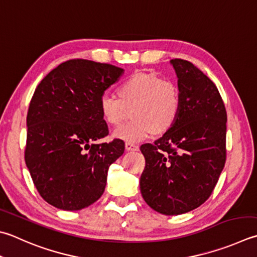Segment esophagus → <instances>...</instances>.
<instances>
[{
    "label": "esophagus",
    "mask_w": 257,
    "mask_h": 257,
    "mask_svg": "<svg viewBox=\"0 0 257 257\" xmlns=\"http://www.w3.org/2000/svg\"><path fill=\"white\" fill-rule=\"evenodd\" d=\"M125 149H126L127 151H138L139 145L134 144V143H131V142H126V143H125Z\"/></svg>",
    "instance_id": "esophagus-1"
}]
</instances>
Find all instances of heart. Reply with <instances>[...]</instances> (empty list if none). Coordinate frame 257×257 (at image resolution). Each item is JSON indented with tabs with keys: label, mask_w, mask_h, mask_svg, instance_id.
<instances>
[{
	"label": "heart",
	"mask_w": 257,
	"mask_h": 257,
	"mask_svg": "<svg viewBox=\"0 0 257 257\" xmlns=\"http://www.w3.org/2000/svg\"><path fill=\"white\" fill-rule=\"evenodd\" d=\"M117 98L104 95L99 99L101 119L119 127L131 114L132 120L116 131L114 137L128 142L141 141L152 133L164 134L177 123L181 110V94L176 83L156 74L139 71L116 88Z\"/></svg>",
	"instance_id": "obj_1"
}]
</instances>
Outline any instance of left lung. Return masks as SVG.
I'll list each match as a JSON object with an SVG mask.
<instances>
[{
    "label": "left lung",
    "instance_id": "1",
    "mask_svg": "<svg viewBox=\"0 0 257 257\" xmlns=\"http://www.w3.org/2000/svg\"><path fill=\"white\" fill-rule=\"evenodd\" d=\"M181 94L174 126L153 144L141 145L145 168L140 189L163 215L196 209L210 197L226 162L225 104L216 85L183 59H172Z\"/></svg>",
    "mask_w": 257,
    "mask_h": 257
}]
</instances>
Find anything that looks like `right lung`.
Segmentation results:
<instances>
[{
  "label": "right lung",
  "mask_w": 257,
  "mask_h": 257,
  "mask_svg": "<svg viewBox=\"0 0 257 257\" xmlns=\"http://www.w3.org/2000/svg\"><path fill=\"white\" fill-rule=\"evenodd\" d=\"M124 70L109 64L71 59L38 85L27 115L26 164L38 192L62 210H80L103 195L110 164L124 153L108 135L99 99Z\"/></svg>",
  "instance_id": "obj_1"
}]
</instances>
